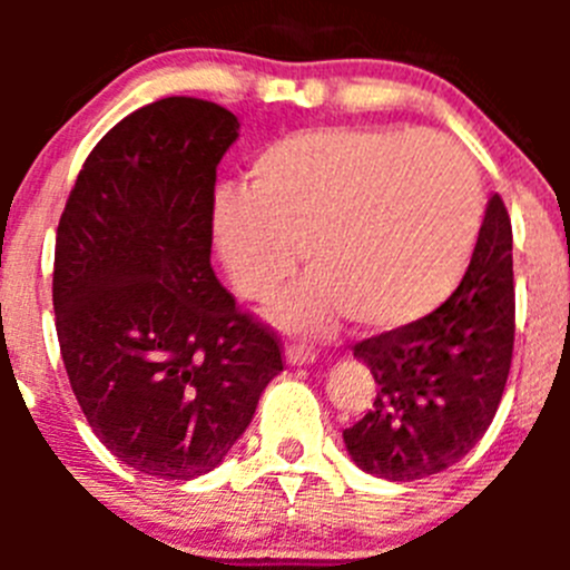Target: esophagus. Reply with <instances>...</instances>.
I'll return each mask as SVG.
<instances>
[{
	"instance_id": "esophagus-1",
	"label": "esophagus",
	"mask_w": 570,
	"mask_h": 570,
	"mask_svg": "<svg viewBox=\"0 0 570 570\" xmlns=\"http://www.w3.org/2000/svg\"><path fill=\"white\" fill-rule=\"evenodd\" d=\"M317 358V350L308 347V344H289L286 347V361L289 364H312Z\"/></svg>"
}]
</instances>
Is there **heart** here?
I'll list each match as a JSON object with an SVG mask.
<instances>
[{"label":"heart","instance_id":"obj_1","mask_svg":"<svg viewBox=\"0 0 570 570\" xmlns=\"http://www.w3.org/2000/svg\"><path fill=\"white\" fill-rule=\"evenodd\" d=\"M250 189L212 204L234 286L269 301L301 258L312 269L281 306L295 327L338 314L392 331L433 314L461 284L482 223L474 163L413 129H301L258 148Z\"/></svg>","mask_w":570,"mask_h":570}]
</instances>
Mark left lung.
<instances>
[{
    "label": "left lung",
    "instance_id": "8db88e82",
    "mask_svg": "<svg viewBox=\"0 0 570 570\" xmlns=\"http://www.w3.org/2000/svg\"><path fill=\"white\" fill-rule=\"evenodd\" d=\"M513 336V228L493 195L461 286L424 320L353 347L377 383L366 416L344 430L353 461L394 482L461 461L497 416Z\"/></svg>",
    "mask_w": 570,
    "mask_h": 570
}]
</instances>
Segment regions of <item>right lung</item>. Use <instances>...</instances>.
Wrapping results in <instances>:
<instances>
[{
    "mask_svg": "<svg viewBox=\"0 0 570 570\" xmlns=\"http://www.w3.org/2000/svg\"><path fill=\"white\" fill-rule=\"evenodd\" d=\"M239 137L215 101L168 96L85 159L57 226V338L101 444L137 474L223 463L284 370L281 338L212 269L217 165Z\"/></svg>",
    "mask_w": 570,
    "mask_h": 570,
    "instance_id": "obj_1",
    "label": "right lung"
}]
</instances>
